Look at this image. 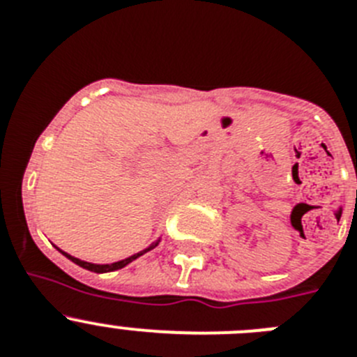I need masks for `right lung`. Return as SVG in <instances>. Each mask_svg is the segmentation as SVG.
Listing matches in <instances>:
<instances>
[{
    "mask_svg": "<svg viewBox=\"0 0 357 357\" xmlns=\"http://www.w3.org/2000/svg\"><path fill=\"white\" fill-rule=\"evenodd\" d=\"M157 247V243H153V245H151L150 248H146V250H143V252H137V254H134V255H130V257H127V259H123V261H118V263H112V264H93V263H85V261H80V259H77V257H73V255H69V254H66V252H62V254L66 255V257H68V259H71L73 263L75 264H78V266H82V268H85V270H89V272H96V273H105V272H114V270H119V268H125L127 266L128 263H132V261L134 259H137V257H139V255H143L144 252H148V250H151V248H155Z\"/></svg>",
    "mask_w": 357,
    "mask_h": 357,
    "instance_id": "obj_1",
    "label": "right lung"
}]
</instances>
